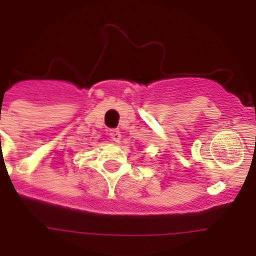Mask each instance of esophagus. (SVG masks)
I'll list each match as a JSON object with an SVG mask.
<instances>
[{
    "mask_svg": "<svg viewBox=\"0 0 256 256\" xmlns=\"http://www.w3.org/2000/svg\"><path fill=\"white\" fill-rule=\"evenodd\" d=\"M109 135H110L112 140H114V142L121 140V132H120V130H110V132H109Z\"/></svg>",
    "mask_w": 256,
    "mask_h": 256,
    "instance_id": "esophagus-1",
    "label": "esophagus"
}]
</instances>
